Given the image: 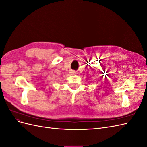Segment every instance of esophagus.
I'll return each mask as SVG.
<instances>
[{"label": "esophagus", "instance_id": "esophagus-1", "mask_svg": "<svg viewBox=\"0 0 147 147\" xmlns=\"http://www.w3.org/2000/svg\"><path fill=\"white\" fill-rule=\"evenodd\" d=\"M71 73H72V74H76V72H75V71H72V72Z\"/></svg>", "mask_w": 147, "mask_h": 147}]
</instances>
